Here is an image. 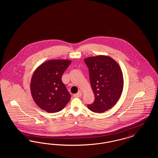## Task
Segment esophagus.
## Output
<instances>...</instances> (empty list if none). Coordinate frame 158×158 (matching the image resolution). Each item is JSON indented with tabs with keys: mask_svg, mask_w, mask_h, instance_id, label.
I'll return each instance as SVG.
<instances>
[{
	"mask_svg": "<svg viewBox=\"0 0 158 158\" xmlns=\"http://www.w3.org/2000/svg\"><path fill=\"white\" fill-rule=\"evenodd\" d=\"M82 95V92H77V94H74V95H73V97H81Z\"/></svg>",
	"mask_w": 158,
	"mask_h": 158,
	"instance_id": "obj_1",
	"label": "esophagus"
}]
</instances>
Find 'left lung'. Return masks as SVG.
Listing matches in <instances>:
<instances>
[{
    "label": "left lung",
    "mask_w": 158,
    "mask_h": 158,
    "mask_svg": "<svg viewBox=\"0 0 158 158\" xmlns=\"http://www.w3.org/2000/svg\"><path fill=\"white\" fill-rule=\"evenodd\" d=\"M89 68L94 102L88 108L94 113H104L111 109L120 98L124 79L119 64L108 56L99 55L84 59Z\"/></svg>",
    "instance_id": "obj_1"
}]
</instances>
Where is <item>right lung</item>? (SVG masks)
Masks as SVG:
<instances>
[{
    "label": "right lung",
    "mask_w": 158,
    "mask_h": 158,
    "mask_svg": "<svg viewBox=\"0 0 158 158\" xmlns=\"http://www.w3.org/2000/svg\"><path fill=\"white\" fill-rule=\"evenodd\" d=\"M68 59L47 60L34 72L30 83L31 94L35 104L49 113L62 110L71 96L61 81V76L71 63Z\"/></svg>",
    "instance_id": "obj_1"
}]
</instances>
